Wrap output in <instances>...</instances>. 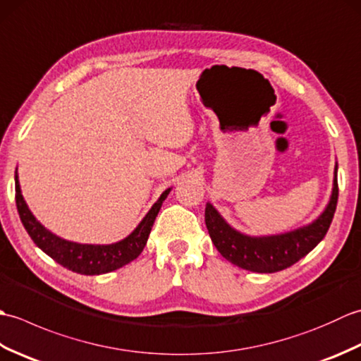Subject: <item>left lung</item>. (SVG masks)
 Here are the masks:
<instances>
[{
    "label": "left lung",
    "instance_id": "8db88e82",
    "mask_svg": "<svg viewBox=\"0 0 361 361\" xmlns=\"http://www.w3.org/2000/svg\"><path fill=\"white\" fill-rule=\"evenodd\" d=\"M338 164L334 169L332 194L324 211L310 224L287 233L270 235H250L233 228L208 202L204 221L212 243L229 262L255 273H276L307 256L324 239L338 202Z\"/></svg>",
    "mask_w": 361,
    "mask_h": 361
}]
</instances>
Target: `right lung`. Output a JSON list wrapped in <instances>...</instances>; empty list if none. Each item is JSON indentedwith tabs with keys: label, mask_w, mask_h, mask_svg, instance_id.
Returning <instances> with one entry per match:
<instances>
[{
	"label": "right lung",
	"mask_w": 361,
	"mask_h": 361,
	"mask_svg": "<svg viewBox=\"0 0 361 361\" xmlns=\"http://www.w3.org/2000/svg\"><path fill=\"white\" fill-rule=\"evenodd\" d=\"M171 190L172 188H167L164 192L159 195V198L153 203L149 212L144 216V219L137 224V226L132 233L124 237V239L106 245L79 243L66 240L63 237L54 234L35 219L34 214L29 209L25 197L21 194L18 173L15 171V200H17V209L20 214L21 224L30 235V239L34 240V243L43 252H46L49 257L56 260L57 264L74 273L87 276L114 271L118 270V268L130 264L141 255L145 243H147L153 221H155L161 209V204H163Z\"/></svg>",
	"instance_id": "1"
}]
</instances>
